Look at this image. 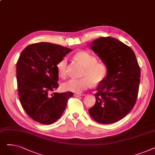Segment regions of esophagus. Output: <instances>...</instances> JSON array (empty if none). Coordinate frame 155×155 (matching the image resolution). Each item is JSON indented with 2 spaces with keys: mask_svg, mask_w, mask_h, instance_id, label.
Returning <instances> with one entry per match:
<instances>
[{
  "mask_svg": "<svg viewBox=\"0 0 155 155\" xmlns=\"http://www.w3.org/2000/svg\"><path fill=\"white\" fill-rule=\"evenodd\" d=\"M73 95H74L75 97H80V96H84V95H85V94H73Z\"/></svg>",
  "mask_w": 155,
  "mask_h": 155,
  "instance_id": "34e87169",
  "label": "esophagus"
}]
</instances>
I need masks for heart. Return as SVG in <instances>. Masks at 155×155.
<instances>
[{
  "mask_svg": "<svg viewBox=\"0 0 155 155\" xmlns=\"http://www.w3.org/2000/svg\"><path fill=\"white\" fill-rule=\"evenodd\" d=\"M75 58L81 62L84 66L80 78H71L63 84L62 87L64 91L75 93H80L90 87L92 82L97 85L101 83L106 77L107 67L106 64L97 61V58L94 54L86 51H80L75 54ZM67 58L63 57L56 64V70L58 76L65 78L67 75Z\"/></svg>",
  "mask_w": 155,
  "mask_h": 155,
  "instance_id": "heart-1",
  "label": "heart"
}]
</instances>
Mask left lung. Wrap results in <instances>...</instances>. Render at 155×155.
Listing matches in <instances>:
<instances>
[{
  "label": "left lung",
  "mask_w": 155,
  "mask_h": 155,
  "mask_svg": "<svg viewBox=\"0 0 155 155\" xmlns=\"http://www.w3.org/2000/svg\"><path fill=\"white\" fill-rule=\"evenodd\" d=\"M107 67V75L97 88L96 102L88 109L91 117L104 124L124 118L136 104L141 70L132 49L118 39L102 37L91 44Z\"/></svg>",
  "instance_id": "left-lung-1"
}]
</instances>
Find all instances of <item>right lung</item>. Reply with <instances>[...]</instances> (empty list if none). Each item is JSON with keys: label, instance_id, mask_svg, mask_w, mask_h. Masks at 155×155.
<instances>
[{"label": "right lung", "instance_id": "obj_1", "mask_svg": "<svg viewBox=\"0 0 155 155\" xmlns=\"http://www.w3.org/2000/svg\"><path fill=\"white\" fill-rule=\"evenodd\" d=\"M72 50L50 43L31 44L24 49L16 64L19 99L34 120L51 124L58 120L73 93L51 92L59 87L56 64Z\"/></svg>", "mask_w": 155, "mask_h": 155}]
</instances>
